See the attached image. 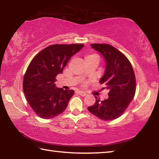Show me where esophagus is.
<instances>
[{"instance_id": "1", "label": "esophagus", "mask_w": 159, "mask_h": 159, "mask_svg": "<svg viewBox=\"0 0 159 159\" xmlns=\"http://www.w3.org/2000/svg\"><path fill=\"white\" fill-rule=\"evenodd\" d=\"M77 92H78V94H79V95H80V96H82V97H85V95L87 94L85 93V92H82V91H78Z\"/></svg>"}]
</instances>
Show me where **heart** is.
<instances>
[{
    "instance_id": "1",
    "label": "heart",
    "mask_w": 159,
    "mask_h": 159,
    "mask_svg": "<svg viewBox=\"0 0 159 159\" xmlns=\"http://www.w3.org/2000/svg\"><path fill=\"white\" fill-rule=\"evenodd\" d=\"M93 57H96V58H98V56L97 55L95 54H91V55H88L85 57V60H88V59H90V58H93ZM99 59V58H98Z\"/></svg>"
}]
</instances>
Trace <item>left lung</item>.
I'll return each instance as SVG.
<instances>
[{
    "label": "left lung",
    "instance_id": "8db88e82",
    "mask_svg": "<svg viewBox=\"0 0 159 159\" xmlns=\"http://www.w3.org/2000/svg\"><path fill=\"white\" fill-rule=\"evenodd\" d=\"M106 60L105 73L99 82L108 89V98L96 102L88 108L99 119L110 121L117 119L128 108L135 93V77L132 65L125 55L108 44H91Z\"/></svg>",
    "mask_w": 159,
    "mask_h": 159
}]
</instances>
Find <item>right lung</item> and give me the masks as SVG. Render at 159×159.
I'll list each match as a JSON object with an SVG mask.
<instances>
[{
  "label": "right lung",
  "instance_id": "obj_1",
  "mask_svg": "<svg viewBox=\"0 0 159 159\" xmlns=\"http://www.w3.org/2000/svg\"><path fill=\"white\" fill-rule=\"evenodd\" d=\"M84 44H53L37 53L31 60L24 77L23 89L33 111L43 119H51L61 114L74 91L57 88V75L71 57Z\"/></svg>",
  "mask_w": 159,
  "mask_h": 159
}]
</instances>
